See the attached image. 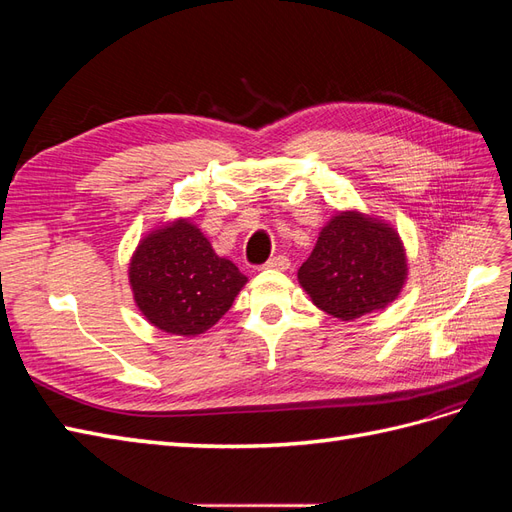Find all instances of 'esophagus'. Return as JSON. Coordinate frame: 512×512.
Segmentation results:
<instances>
[{"instance_id": "34e87169", "label": "esophagus", "mask_w": 512, "mask_h": 512, "mask_svg": "<svg viewBox=\"0 0 512 512\" xmlns=\"http://www.w3.org/2000/svg\"><path fill=\"white\" fill-rule=\"evenodd\" d=\"M290 267V262L286 256H273L271 260H267L265 265H262V269H277V271H286Z\"/></svg>"}]
</instances>
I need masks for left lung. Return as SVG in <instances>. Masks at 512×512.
I'll list each match as a JSON object with an SVG mask.
<instances>
[{"instance_id":"8db88e82","label":"left lung","mask_w":512,"mask_h":512,"mask_svg":"<svg viewBox=\"0 0 512 512\" xmlns=\"http://www.w3.org/2000/svg\"><path fill=\"white\" fill-rule=\"evenodd\" d=\"M297 277L316 307L350 322L382 312L399 297L408 280L406 247L378 215L342 209L320 228Z\"/></svg>"}]
</instances>
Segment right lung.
I'll return each instance as SVG.
<instances>
[{
    "instance_id": "add662e5",
    "label": "right lung",
    "mask_w": 512,
    "mask_h": 512,
    "mask_svg": "<svg viewBox=\"0 0 512 512\" xmlns=\"http://www.w3.org/2000/svg\"><path fill=\"white\" fill-rule=\"evenodd\" d=\"M128 280L145 320L181 337L209 331L247 284L235 262L215 254L190 218L151 228L130 258Z\"/></svg>"
}]
</instances>
